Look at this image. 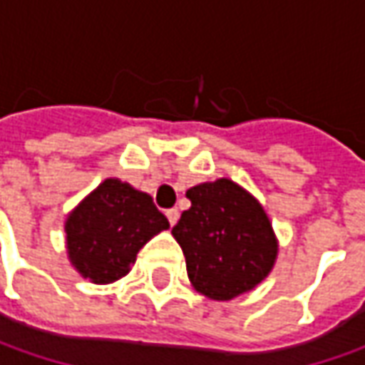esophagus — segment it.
I'll return each mask as SVG.
<instances>
[{"mask_svg": "<svg viewBox=\"0 0 365 365\" xmlns=\"http://www.w3.org/2000/svg\"><path fill=\"white\" fill-rule=\"evenodd\" d=\"M166 217H168L170 225H175L176 221H178V209H175V207L173 209H166Z\"/></svg>", "mask_w": 365, "mask_h": 365, "instance_id": "esophagus-1", "label": "esophagus"}]
</instances>
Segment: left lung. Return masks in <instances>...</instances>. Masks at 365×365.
Here are the masks:
<instances>
[{
    "instance_id": "8db88e82",
    "label": "left lung",
    "mask_w": 365,
    "mask_h": 365,
    "mask_svg": "<svg viewBox=\"0 0 365 365\" xmlns=\"http://www.w3.org/2000/svg\"><path fill=\"white\" fill-rule=\"evenodd\" d=\"M173 235L182 247L187 274L197 292L232 301L272 272L278 240L259 201L232 178L201 182L187 190Z\"/></svg>"
}]
</instances>
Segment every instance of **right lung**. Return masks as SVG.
Listing matches in <instances>:
<instances>
[{"label":"right lung","mask_w":365,"mask_h":365,"mask_svg":"<svg viewBox=\"0 0 365 365\" xmlns=\"http://www.w3.org/2000/svg\"><path fill=\"white\" fill-rule=\"evenodd\" d=\"M170 223L148 192L106 178L66 215L71 266L93 284H111L130 272L144 245Z\"/></svg>","instance_id":"1"}]
</instances>
